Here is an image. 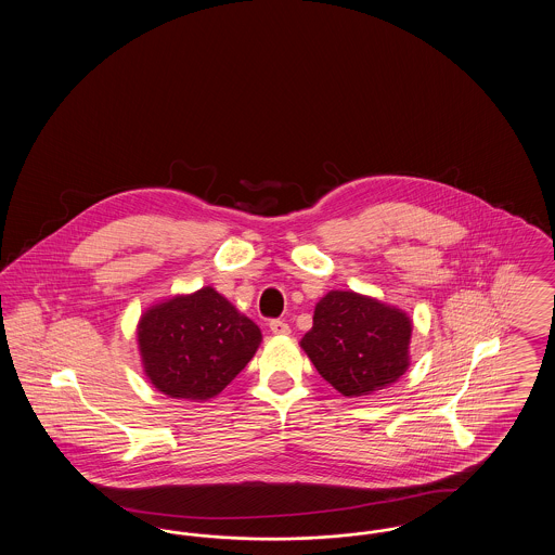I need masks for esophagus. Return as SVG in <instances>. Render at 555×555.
Here are the masks:
<instances>
[{"label":"esophagus","mask_w":555,"mask_h":555,"mask_svg":"<svg viewBox=\"0 0 555 555\" xmlns=\"http://www.w3.org/2000/svg\"><path fill=\"white\" fill-rule=\"evenodd\" d=\"M270 331L272 335H289V324L285 320H270Z\"/></svg>","instance_id":"34e87169"}]
</instances>
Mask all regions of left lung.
<instances>
[{
    "mask_svg": "<svg viewBox=\"0 0 555 555\" xmlns=\"http://www.w3.org/2000/svg\"><path fill=\"white\" fill-rule=\"evenodd\" d=\"M412 320L353 291H331L317 304L301 347L320 376L341 396L385 389L410 366Z\"/></svg>",
    "mask_w": 555,
    "mask_h": 555,
    "instance_id": "8db88e82",
    "label": "left lung"
}]
</instances>
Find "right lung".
Returning <instances> with one entry per match:
<instances>
[{
  "label": "right lung",
  "instance_id": "right-lung-1",
  "mask_svg": "<svg viewBox=\"0 0 555 555\" xmlns=\"http://www.w3.org/2000/svg\"><path fill=\"white\" fill-rule=\"evenodd\" d=\"M141 362L164 396L206 401L254 358L262 333L256 322L211 287L152 306L137 326Z\"/></svg>",
  "mask_w": 555,
  "mask_h": 555
}]
</instances>
